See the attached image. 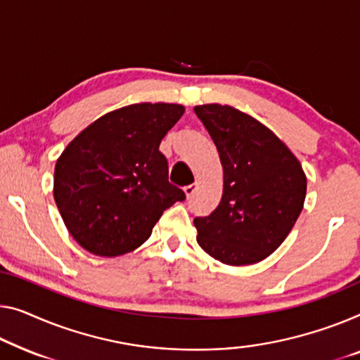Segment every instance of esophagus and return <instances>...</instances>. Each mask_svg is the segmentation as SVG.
Segmentation results:
<instances>
[{"instance_id":"esophagus-1","label":"esophagus","mask_w":360,"mask_h":360,"mask_svg":"<svg viewBox=\"0 0 360 360\" xmlns=\"http://www.w3.org/2000/svg\"><path fill=\"white\" fill-rule=\"evenodd\" d=\"M195 189H197V182H194V184H189V186H186L184 187V189H182V191H184V194H186V197L187 198H189L192 194H194V192H195Z\"/></svg>"}]
</instances>
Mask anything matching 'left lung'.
<instances>
[{
	"mask_svg": "<svg viewBox=\"0 0 360 360\" xmlns=\"http://www.w3.org/2000/svg\"><path fill=\"white\" fill-rule=\"evenodd\" d=\"M223 166V195L194 219L197 243L221 264L240 266L271 255L302 212L307 178L294 153L270 129L229 105H198Z\"/></svg>",
	"mask_w": 360,
	"mask_h": 360,
	"instance_id": "8db88e82",
	"label": "left lung"
}]
</instances>
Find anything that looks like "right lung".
<instances>
[{
    "label": "right lung",
    "mask_w": 360,
    "mask_h": 360,
    "mask_svg": "<svg viewBox=\"0 0 360 360\" xmlns=\"http://www.w3.org/2000/svg\"><path fill=\"white\" fill-rule=\"evenodd\" d=\"M184 115L178 103H136L110 111L69 142L55 166L53 195L69 234L100 257L146 243L162 213L184 200L160 152Z\"/></svg>",
    "instance_id": "add662e5"
}]
</instances>
